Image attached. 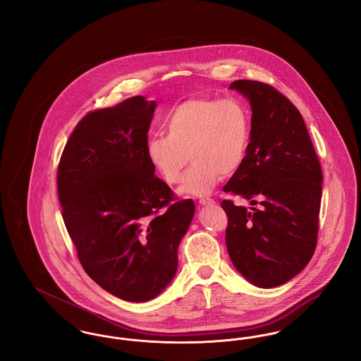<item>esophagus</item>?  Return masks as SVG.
<instances>
[{"label": "esophagus", "mask_w": 361, "mask_h": 361, "mask_svg": "<svg viewBox=\"0 0 361 361\" xmlns=\"http://www.w3.org/2000/svg\"><path fill=\"white\" fill-rule=\"evenodd\" d=\"M199 203H200L202 206H206V204H212V203H215V202H214V199H211V197L203 196V197L199 199Z\"/></svg>", "instance_id": "1"}]
</instances>
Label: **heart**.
Segmentation results:
<instances>
[{
    "instance_id": "obj_1",
    "label": "heart",
    "mask_w": 361,
    "mask_h": 361,
    "mask_svg": "<svg viewBox=\"0 0 361 361\" xmlns=\"http://www.w3.org/2000/svg\"><path fill=\"white\" fill-rule=\"evenodd\" d=\"M166 135L149 137L146 153L155 171L171 185L181 181L189 158L192 165L180 192L209 193L222 174L240 169L250 142V114L234 97L188 99L168 114Z\"/></svg>"
}]
</instances>
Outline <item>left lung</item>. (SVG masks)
I'll use <instances>...</instances> for the list:
<instances>
[{
    "label": "left lung",
    "mask_w": 361,
    "mask_h": 361,
    "mask_svg": "<svg viewBox=\"0 0 361 361\" xmlns=\"http://www.w3.org/2000/svg\"><path fill=\"white\" fill-rule=\"evenodd\" d=\"M230 87L247 97L253 114L245 161L224 190L261 207L221 203L226 246L240 275L274 288L298 275L315 252L322 169L300 112L283 93L250 80Z\"/></svg>",
    "instance_id": "obj_1"
}]
</instances>
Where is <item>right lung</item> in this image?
Listing matches in <instances>:
<instances>
[{
	"label": "right lung",
	"instance_id": "right-lung-1",
	"mask_svg": "<svg viewBox=\"0 0 361 361\" xmlns=\"http://www.w3.org/2000/svg\"><path fill=\"white\" fill-rule=\"evenodd\" d=\"M155 105L135 96L87 112L56 171L62 218L84 271L127 302L150 300L171 283L195 214L149 161Z\"/></svg>",
	"mask_w": 361,
	"mask_h": 361
}]
</instances>
